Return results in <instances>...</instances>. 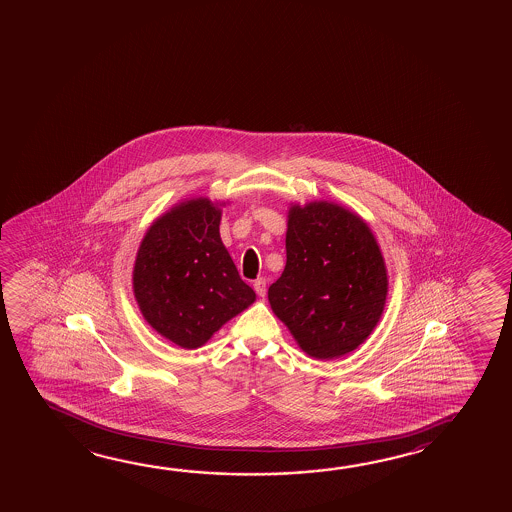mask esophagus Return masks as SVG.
Wrapping results in <instances>:
<instances>
[{
	"label": "esophagus",
	"instance_id": "1",
	"mask_svg": "<svg viewBox=\"0 0 512 512\" xmlns=\"http://www.w3.org/2000/svg\"><path fill=\"white\" fill-rule=\"evenodd\" d=\"M253 289H255V293L259 294V296H264L266 294V278H257L253 282Z\"/></svg>",
	"mask_w": 512,
	"mask_h": 512
}]
</instances>
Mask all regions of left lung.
<instances>
[{
	"label": "left lung",
	"instance_id": "obj_1",
	"mask_svg": "<svg viewBox=\"0 0 512 512\" xmlns=\"http://www.w3.org/2000/svg\"><path fill=\"white\" fill-rule=\"evenodd\" d=\"M285 250L284 273L269 285L271 309L310 357L353 352L386 305V264L368 225L334 203L294 205Z\"/></svg>",
	"mask_w": 512,
	"mask_h": 512
}]
</instances>
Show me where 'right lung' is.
I'll list each match as a JSON object with an SVG mask.
<instances>
[{
  "mask_svg": "<svg viewBox=\"0 0 512 512\" xmlns=\"http://www.w3.org/2000/svg\"><path fill=\"white\" fill-rule=\"evenodd\" d=\"M221 210L205 198L180 203L144 235L134 293L160 336L194 350L255 302L219 237Z\"/></svg>",
  "mask_w": 512,
  "mask_h": 512,
  "instance_id": "obj_1",
  "label": "right lung"
}]
</instances>
